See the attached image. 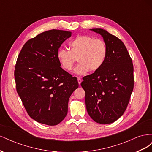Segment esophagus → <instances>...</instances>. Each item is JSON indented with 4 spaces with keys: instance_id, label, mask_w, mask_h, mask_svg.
Returning a JSON list of instances; mask_svg holds the SVG:
<instances>
[{
    "instance_id": "obj_1",
    "label": "esophagus",
    "mask_w": 152,
    "mask_h": 152,
    "mask_svg": "<svg viewBox=\"0 0 152 152\" xmlns=\"http://www.w3.org/2000/svg\"><path fill=\"white\" fill-rule=\"evenodd\" d=\"M77 80H78V83H79V85H80L81 82H82V79H80V78H78L77 79Z\"/></svg>"
}]
</instances>
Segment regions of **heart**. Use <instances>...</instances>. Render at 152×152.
<instances>
[{
	"mask_svg": "<svg viewBox=\"0 0 152 152\" xmlns=\"http://www.w3.org/2000/svg\"><path fill=\"white\" fill-rule=\"evenodd\" d=\"M70 49H60L57 52V58L63 69L71 71L75 63L79 61L75 73L82 75L89 72L98 71L102 67L108 56V46L103 39L82 35L70 42Z\"/></svg>",
	"mask_w": 152,
	"mask_h": 152,
	"instance_id": "obj_1",
	"label": "heart"
}]
</instances>
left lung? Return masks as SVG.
<instances>
[{
	"mask_svg": "<svg viewBox=\"0 0 152 152\" xmlns=\"http://www.w3.org/2000/svg\"><path fill=\"white\" fill-rule=\"evenodd\" d=\"M102 35L108 46V56L99 70L83 77L87 111L93 121L111 124L127 107L134 88V68L125 45L102 28H92Z\"/></svg>",
	"mask_w": 152,
	"mask_h": 152,
	"instance_id": "left-lung-1",
	"label": "left lung"
}]
</instances>
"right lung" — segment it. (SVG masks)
Masks as SVG:
<instances>
[{
    "label": "right lung",
    "mask_w": 152,
    "mask_h": 152,
    "mask_svg": "<svg viewBox=\"0 0 152 152\" xmlns=\"http://www.w3.org/2000/svg\"><path fill=\"white\" fill-rule=\"evenodd\" d=\"M72 32L50 30L28 40L18 55L15 70L17 93L29 116L56 126L66 116L68 100L79 87L75 77L60 67L57 52Z\"/></svg>",
    "instance_id": "add662e5"
}]
</instances>
